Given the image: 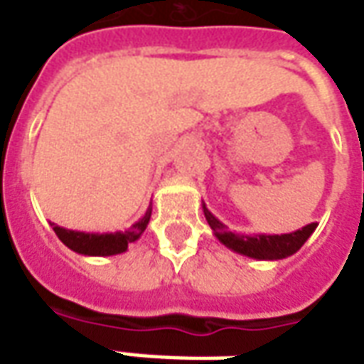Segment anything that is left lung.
I'll list each match as a JSON object with an SVG mask.
<instances>
[{
	"label": "left lung",
	"mask_w": 364,
	"mask_h": 364,
	"mask_svg": "<svg viewBox=\"0 0 364 364\" xmlns=\"http://www.w3.org/2000/svg\"><path fill=\"white\" fill-rule=\"evenodd\" d=\"M203 215L210 223L213 235L218 237L219 243L225 245L228 249H231L233 252H239V255H245V257H251V259L257 260H280L290 257L296 251H300V247L310 235L316 231L318 223H310L306 228L298 229V231H292V233H282V235H241V233H235V231H229L225 223H221L213 213H211L205 203H202Z\"/></svg>",
	"instance_id": "obj_1"
}]
</instances>
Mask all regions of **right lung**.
I'll return each instance as SVG.
<instances>
[{
	"label": "right lung",
	"instance_id": "add662e5",
	"mask_svg": "<svg viewBox=\"0 0 364 364\" xmlns=\"http://www.w3.org/2000/svg\"><path fill=\"white\" fill-rule=\"evenodd\" d=\"M151 213H153V205H149L145 215L135 221L127 231H115V233H86V231L64 229L56 223H50V225L58 239L74 252L87 255V257H112V255H121L127 251L129 245L135 243L136 239L145 233L146 225L151 221Z\"/></svg>",
	"mask_w": 364,
	"mask_h": 364
}]
</instances>
